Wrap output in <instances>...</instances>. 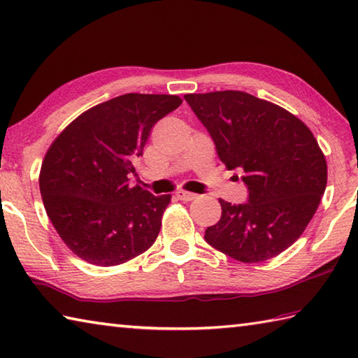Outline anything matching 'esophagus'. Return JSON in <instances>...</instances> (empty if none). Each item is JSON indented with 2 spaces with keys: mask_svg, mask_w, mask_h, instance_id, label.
<instances>
[{
  "mask_svg": "<svg viewBox=\"0 0 358 358\" xmlns=\"http://www.w3.org/2000/svg\"><path fill=\"white\" fill-rule=\"evenodd\" d=\"M177 197H178L180 200L191 201V200H194V199H197V194L189 192V191H178V192H177Z\"/></svg>",
  "mask_w": 358,
  "mask_h": 358,
  "instance_id": "1",
  "label": "esophagus"
}]
</instances>
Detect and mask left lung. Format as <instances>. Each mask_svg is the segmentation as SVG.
Masks as SVG:
<instances>
[{
    "mask_svg": "<svg viewBox=\"0 0 358 358\" xmlns=\"http://www.w3.org/2000/svg\"><path fill=\"white\" fill-rule=\"evenodd\" d=\"M227 169L244 172L247 203L219 199L222 216L206 243L241 263H259L294 244L320 206L327 162L313 133L282 106L241 90L186 94Z\"/></svg>",
    "mask_w": 358,
    "mask_h": 358,
    "instance_id": "left-lung-1",
    "label": "left lung"
}]
</instances>
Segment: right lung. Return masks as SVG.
<instances>
[{
	"label": "right lung",
	"instance_id": "add662e5",
	"mask_svg": "<svg viewBox=\"0 0 358 358\" xmlns=\"http://www.w3.org/2000/svg\"><path fill=\"white\" fill-rule=\"evenodd\" d=\"M178 95L125 94L78 115L51 142L38 186L51 224L69 249L95 266L136 258L157 239L172 196L129 185L134 159Z\"/></svg>",
	"mask_w": 358,
	"mask_h": 358
}]
</instances>
